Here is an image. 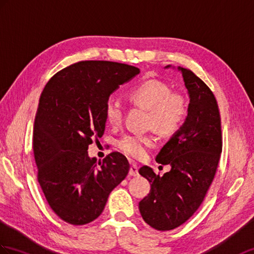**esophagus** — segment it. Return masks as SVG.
<instances>
[{
	"label": "esophagus",
	"instance_id": "obj_1",
	"mask_svg": "<svg viewBox=\"0 0 254 254\" xmlns=\"http://www.w3.org/2000/svg\"><path fill=\"white\" fill-rule=\"evenodd\" d=\"M128 174L131 176H136L138 175V167L136 166V164H131V168H129V172Z\"/></svg>",
	"mask_w": 254,
	"mask_h": 254
}]
</instances>
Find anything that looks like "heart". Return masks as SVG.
<instances>
[{
	"label": "heart",
	"instance_id": "obj_1",
	"mask_svg": "<svg viewBox=\"0 0 254 254\" xmlns=\"http://www.w3.org/2000/svg\"><path fill=\"white\" fill-rule=\"evenodd\" d=\"M133 104L148 110V126L157 132L169 135L175 133L184 123L187 116V102L181 93H172L163 82L148 80L134 86L128 92ZM106 120L111 126H119L123 108L119 100L110 98L105 106ZM154 144L148 135L128 134L117 141V147L126 155L140 159L146 156L147 148Z\"/></svg>",
	"mask_w": 254,
	"mask_h": 254
}]
</instances>
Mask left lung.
Here are the masks:
<instances>
[{
    "label": "left lung",
    "instance_id": "obj_1",
    "mask_svg": "<svg viewBox=\"0 0 254 254\" xmlns=\"http://www.w3.org/2000/svg\"><path fill=\"white\" fill-rule=\"evenodd\" d=\"M178 70L190 97L187 116L156 157L158 163L169 164L171 170L162 176L147 166L138 170L150 183L149 193L138 203L140 215L157 231L179 227L197 211L222 152L221 117L213 93L190 69Z\"/></svg>",
    "mask_w": 254,
    "mask_h": 254
}]
</instances>
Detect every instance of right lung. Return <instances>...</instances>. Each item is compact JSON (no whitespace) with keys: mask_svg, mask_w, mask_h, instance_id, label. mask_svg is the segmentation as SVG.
Returning a JSON list of instances; mask_svg holds the SVG:
<instances>
[{"mask_svg":"<svg viewBox=\"0 0 254 254\" xmlns=\"http://www.w3.org/2000/svg\"><path fill=\"white\" fill-rule=\"evenodd\" d=\"M139 72L126 64L80 62L57 72L41 94L33 127L38 181L64 222L84 225L97 219L127 175L129 164L120 152L97 162L87 149L92 138L103 136L111 94Z\"/></svg>","mask_w":254,"mask_h":254,"instance_id":"add662e5","label":"right lung"}]
</instances>
